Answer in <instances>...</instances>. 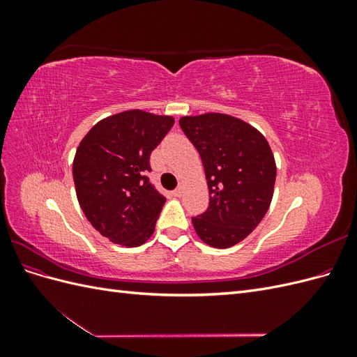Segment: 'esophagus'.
<instances>
[{
    "label": "esophagus",
    "mask_w": 357,
    "mask_h": 357,
    "mask_svg": "<svg viewBox=\"0 0 357 357\" xmlns=\"http://www.w3.org/2000/svg\"><path fill=\"white\" fill-rule=\"evenodd\" d=\"M183 192H185V186H183V185H178V186H177V189H176L174 192H172V193H174V197H181V195H183Z\"/></svg>",
    "instance_id": "obj_1"
}]
</instances>
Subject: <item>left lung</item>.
I'll return each mask as SVG.
<instances>
[{"mask_svg": "<svg viewBox=\"0 0 357 357\" xmlns=\"http://www.w3.org/2000/svg\"><path fill=\"white\" fill-rule=\"evenodd\" d=\"M178 122L199 152L210 190L208 208L192 218L193 228L211 247L238 244L271 205L277 176L273 150L255 126L231 114L183 116Z\"/></svg>", "mask_w": 357, "mask_h": 357, "instance_id": "obj_1", "label": "left lung"}]
</instances>
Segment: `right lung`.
Listing matches in <instances>:
<instances>
[{"mask_svg":"<svg viewBox=\"0 0 357 357\" xmlns=\"http://www.w3.org/2000/svg\"><path fill=\"white\" fill-rule=\"evenodd\" d=\"M172 125V116L126 110L93 125L75 150L73 178L79 204L112 243L137 247L152 236L167 198L146 174L150 153Z\"/></svg>","mask_w":357,"mask_h":357,"instance_id":"1","label":"right lung"}]
</instances>
